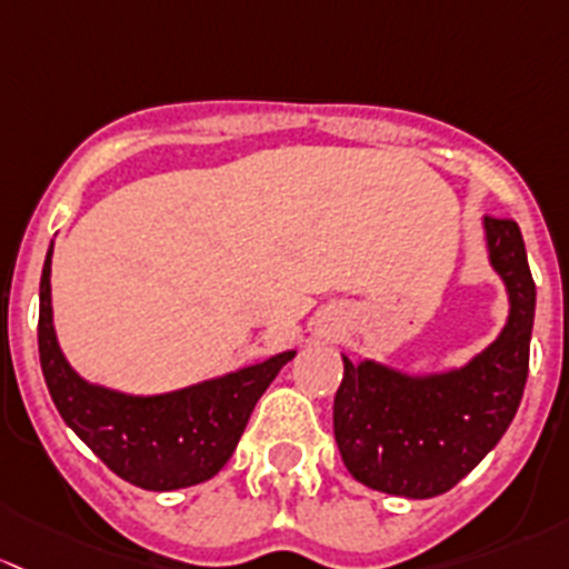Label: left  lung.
Returning <instances> with one entry per match:
<instances>
[{
    "label": "left lung",
    "mask_w": 569,
    "mask_h": 569,
    "mask_svg": "<svg viewBox=\"0 0 569 569\" xmlns=\"http://www.w3.org/2000/svg\"><path fill=\"white\" fill-rule=\"evenodd\" d=\"M490 266L509 292V318L466 367L413 378L375 361H345L333 397V438L367 488L406 499L452 490L501 441L529 375L537 287L520 227L485 216Z\"/></svg>",
    "instance_id": "obj_1"
}]
</instances>
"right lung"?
Instances as JSON below:
<instances>
[{"label": "right lung", "mask_w": 569, "mask_h": 569, "mask_svg": "<svg viewBox=\"0 0 569 569\" xmlns=\"http://www.w3.org/2000/svg\"><path fill=\"white\" fill-rule=\"evenodd\" d=\"M51 249L40 277L38 350L62 419L117 477L142 490H178L216 477L232 458L262 391L296 350L189 389L133 397L79 378L51 323Z\"/></svg>", "instance_id": "1"}]
</instances>
